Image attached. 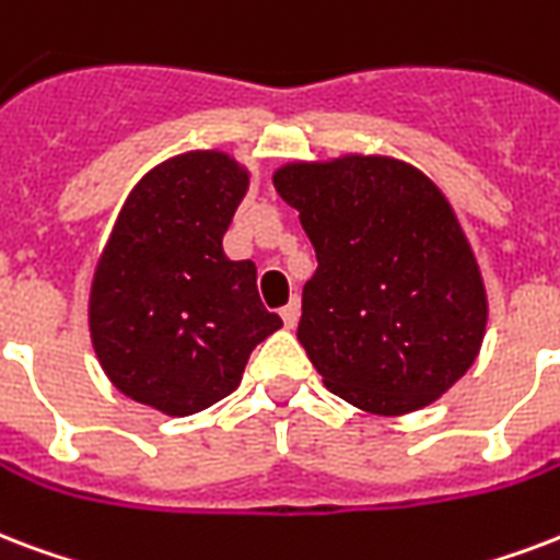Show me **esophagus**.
Masks as SVG:
<instances>
[{
  "mask_svg": "<svg viewBox=\"0 0 560 560\" xmlns=\"http://www.w3.org/2000/svg\"><path fill=\"white\" fill-rule=\"evenodd\" d=\"M281 319H284V326L293 328L299 323V299H290L288 305L281 308Z\"/></svg>",
  "mask_w": 560,
  "mask_h": 560,
  "instance_id": "esophagus-1",
  "label": "esophagus"
}]
</instances>
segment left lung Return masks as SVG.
Segmentation results:
<instances>
[{"instance_id": "1", "label": "left lung", "mask_w": 560, "mask_h": 560, "mask_svg": "<svg viewBox=\"0 0 560 560\" xmlns=\"http://www.w3.org/2000/svg\"><path fill=\"white\" fill-rule=\"evenodd\" d=\"M272 185L314 243L299 343L323 384L378 417L441 399L479 355L488 290L450 199L390 155L290 161Z\"/></svg>"}]
</instances>
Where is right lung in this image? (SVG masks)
Wrapping results in <instances>:
<instances>
[{
    "label": "right lung",
    "instance_id": "obj_1",
    "mask_svg": "<svg viewBox=\"0 0 560 560\" xmlns=\"http://www.w3.org/2000/svg\"><path fill=\"white\" fill-rule=\"evenodd\" d=\"M246 190L249 170L229 152L166 158L131 187L93 272L88 323L102 370L166 417L232 394L252 349L281 328L255 264L223 252Z\"/></svg>",
    "mask_w": 560,
    "mask_h": 560
}]
</instances>
